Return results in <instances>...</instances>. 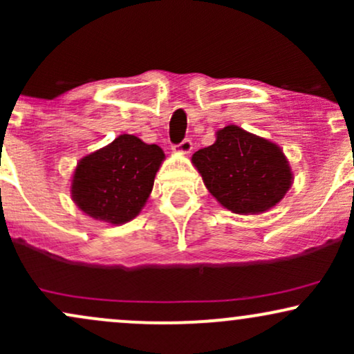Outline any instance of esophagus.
I'll return each instance as SVG.
<instances>
[{
    "mask_svg": "<svg viewBox=\"0 0 354 354\" xmlns=\"http://www.w3.org/2000/svg\"><path fill=\"white\" fill-rule=\"evenodd\" d=\"M191 149H193V143H191V140H188V138H186V140H183L180 145L173 146V151L181 153V154H189Z\"/></svg>",
    "mask_w": 354,
    "mask_h": 354,
    "instance_id": "esophagus-1",
    "label": "esophagus"
}]
</instances>
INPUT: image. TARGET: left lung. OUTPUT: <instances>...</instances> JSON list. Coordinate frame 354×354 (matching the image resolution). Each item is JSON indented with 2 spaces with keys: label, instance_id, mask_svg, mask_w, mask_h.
<instances>
[{
  "label": "left lung",
  "instance_id": "obj_1",
  "mask_svg": "<svg viewBox=\"0 0 354 354\" xmlns=\"http://www.w3.org/2000/svg\"><path fill=\"white\" fill-rule=\"evenodd\" d=\"M191 163L219 205L236 214L274 208L293 185L283 149L236 124L218 129L216 141L198 149Z\"/></svg>",
  "mask_w": 354,
  "mask_h": 354
}]
</instances>
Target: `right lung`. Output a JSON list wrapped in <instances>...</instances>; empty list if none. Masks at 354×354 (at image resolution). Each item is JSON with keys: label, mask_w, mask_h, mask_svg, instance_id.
Returning <instances> with one entry per match:
<instances>
[{"label": "right lung", "mask_w": 354, "mask_h": 354, "mask_svg": "<svg viewBox=\"0 0 354 354\" xmlns=\"http://www.w3.org/2000/svg\"><path fill=\"white\" fill-rule=\"evenodd\" d=\"M163 149L133 135H120L76 165L71 198L89 218L124 225L140 214L151 194Z\"/></svg>", "instance_id": "obj_1"}]
</instances>
